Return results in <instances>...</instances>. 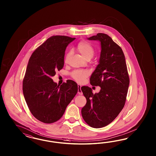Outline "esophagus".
Returning <instances> with one entry per match:
<instances>
[{"label": "esophagus", "instance_id": "esophagus-1", "mask_svg": "<svg viewBox=\"0 0 156 156\" xmlns=\"http://www.w3.org/2000/svg\"><path fill=\"white\" fill-rule=\"evenodd\" d=\"M78 93L80 95L83 94V93H82V91H81V86H80V85H78Z\"/></svg>", "mask_w": 156, "mask_h": 156}]
</instances>
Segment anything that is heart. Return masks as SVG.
<instances>
[{
	"label": "heart",
	"mask_w": 156,
	"mask_h": 156,
	"mask_svg": "<svg viewBox=\"0 0 156 156\" xmlns=\"http://www.w3.org/2000/svg\"><path fill=\"white\" fill-rule=\"evenodd\" d=\"M76 48L81 55L86 60L90 59L94 54V50L93 47L89 43L86 41H81L78 43ZM71 55V51H69L66 54L65 61H67ZM88 75V72L85 70H76L72 73L73 78L79 83L83 82Z\"/></svg>",
	"instance_id": "heart-1"
}]
</instances>
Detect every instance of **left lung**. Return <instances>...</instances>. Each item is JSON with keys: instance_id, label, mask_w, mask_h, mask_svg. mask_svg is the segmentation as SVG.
<instances>
[{"instance_id": "1", "label": "left lung", "mask_w": 156, "mask_h": 156, "mask_svg": "<svg viewBox=\"0 0 156 156\" xmlns=\"http://www.w3.org/2000/svg\"><path fill=\"white\" fill-rule=\"evenodd\" d=\"M87 39L101 43L99 64L90 79V84L99 86L101 90L93 94L88 86L81 87L87 100L81 113L91 127L102 128L112 122L124 107L129 77L122 50L111 37L98 33Z\"/></svg>"}]
</instances>
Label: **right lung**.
I'll use <instances>...</instances> for the list:
<instances>
[{
    "mask_svg": "<svg viewBox=\"0 0 156 156\" xmlns=\"http://www.w3.org/2000/svg\"><path fill=\"white\" fill-rule=\"evenodd\" d=\"M76 38L55 35L48 38L30 57L23 80V93L34 117L46 123L61 118L78 91L74 81L58 85L52 80L64 66L66 47Z\"/></svg>",
    "mask_w": 156,
    "mask_h": 156,
    "instance_id": "add662e5",
    "label": "right lung"
}]
</instances>
